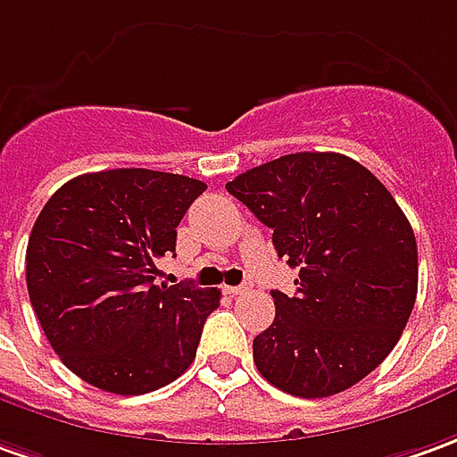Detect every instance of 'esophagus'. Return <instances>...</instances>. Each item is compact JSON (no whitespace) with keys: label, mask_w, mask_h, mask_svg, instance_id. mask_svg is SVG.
Returning <instances> with one entry per match:
<instances>
[{"label":"esophagus","mask_w":457,"mask_h":457,"mask_svg":"<svg viewBox=\"0 0 457 457\" xmlns=\"http://www.w3.org/2000/svg\"><path fill=\"white\" fill-rule=\"evenodd\" d=\"M246 291H248L246 283H244V286H228V288H226V294H231V295H241V294H246Z\"/></svg>","instance_id":"34e87169"}]
</instances>
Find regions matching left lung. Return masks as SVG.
<instances>
[{"label": "left lung", "mask_w": 457, "mask_h": 457, "mask_svg": "<svg viewBox=\"0 0 457 457\" xmlns=\"http://www.w3.org/2000/svg\"><path fill=\"white\" fill-rule=\"evenodd\" d=\"M226 191L298 269L294 295L270 291L276 319L253 338L261 376L298 398H328L366 378L398 343L418 294L415 234L391 191L333 151L261 163Z\"/></svg>", "instance_id": "obj_1"}]
</instances>
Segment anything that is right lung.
<instances>
[{"instance_id": "obj_1", "label": "right lung", "mask_w": 457, "mask_h": 457, "mask_svg": "<svg viewBox=\"0 0 457 457\" xmlns=\"http://www.w3.org/2000/svg\"><path fill=\"white\" fill-rule=\"evenodd\" d=\"M206 184L151 169L66 181L34 221L27 288L46 341L71 373L116 395L169 386L196 358L219 288L159 281L176 226Z\"/></svg>"}]
</instances>
